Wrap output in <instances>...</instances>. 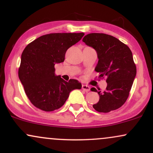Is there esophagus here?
Instances as JSON below:
<instances>
[{"label": "esophagus", "instance_id": "34e87169", "mask_svg": "<svg viewBox=\"0 0 153 153\" xmlns=\"http://www.w3.org/2000/svg\"><path fill=\"white\" fill-rule=\"evenodd\" d=\"M82 89L84 91H85V92H88V91L91 90V88L87 85H82Z\"/></svg>", "mask_w": 153, "mask_h": 153}]
</instances>
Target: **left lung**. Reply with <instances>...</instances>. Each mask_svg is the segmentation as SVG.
Here are the masks:
<instances>
[{
	"label": "left lung",
	"mask_w": 153,
	"mask_h": 153,
	"mask_svg": "<svg viewBox=\"0 0 153 153\" xmlns=\"http://www.w3.org/2000/svg\"><path fill=\"white\" fill-rule=\"evenodd\" d=\"M82 42L97 53L99 61L95 71L100 78H107L104 91L91 88L99 95V102L93 107L103 113L117 109L127 101L137 74L130 49L118 39L106 34L91 33L84 36Z\"/></svg>",
	"instance_id": "obj_1"
}]
</instances>
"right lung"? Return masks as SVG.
<instances>
[{
    "label": "right lung",
    "mask_w": 153,
    "mask_h": 153,
    "mask_svg": "<svg viewBox=\"0 0 153 153\" xmlns=\"http://www.w3.org/2000/svg\"><path fill=\"white\" fill-rule=\"evenodd\" d=\"M84 33H54L43 35L23 51L19 78L30 101L39 109L52 111L63 106L74 89L81 83L68 82L55 75V64L64 62L68 48L78 42Z\"/></svg>",
    "instance_id": "1"
}]
</instances>
